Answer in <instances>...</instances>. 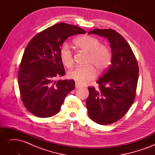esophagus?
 <instances>
[{
    "label": "esophagus",
    "instance_id": "obj_1",
    "mask_svg": "<svg viewBox=\"0 0 155 155\" xmlns=\"http://www.w3.org/2000/svg\"><path fill=\"white\" fill-rule=\"evenodd\" d=\"M75 87H76V88H78L81 87V85L79 83L76 82V83H75Z\"/></svg>",
    "mask_w": 155,
    "mask_h": 155
}]
</instances>
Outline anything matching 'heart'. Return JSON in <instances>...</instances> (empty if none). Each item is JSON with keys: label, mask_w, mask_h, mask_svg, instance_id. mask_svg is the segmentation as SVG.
<instances>
[{"label": "heart", "mask_w": 155, "mask_h": 155, "mask_svg": "<svg viewBox=\"0 0 155 155\" xmlns=\"http://www.w3.org/2000/svg\"><path fill=\"white\" fill-rule=\"evenodd\" d=\"M76 47L88 53L87 66L77 67L68 73V78L79 83L85 84L96 76V71L105 70L110 64L112 55L107 46L102 45L101 41L91 35H81L74 41ZM59 56L63 64L67 68H71L74 63L73 54L67 44L64 43L59 50ZM91 65H90V64Z\"/></svg>", "instance_id": "heart-1"}]
</instances>
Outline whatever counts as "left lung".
<instances>
[{
	"mask_svg": "<svg viewBox=\"0 0 155 155\" xmlns=\"http://www.w3.org/2000/svg\"><path fill=\"white\" fill-rule=\"evenodd\" d=\"M105 37L112 50L111 64L96 81L98 89L88 87L86 105L90 118L101 125L119 120L127 113L136 96L139 68L129 43L112 29L88 32Z\"/></svg>",
	"mask_w": 155,
	"mask_h": 155,
	"instance_id": "1",
	"label": "left lung"
}]
</instances>
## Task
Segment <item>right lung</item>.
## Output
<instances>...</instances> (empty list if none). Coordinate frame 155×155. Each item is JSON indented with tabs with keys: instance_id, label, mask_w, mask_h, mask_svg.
Wrapping results in <instances>:
<instances>
[{
	"instance_id": "add662e5",
	"label": "right lung",
	"mask_w": 155,
	"mask_h": 155,
	"mask_svg": "<svg viewBox=\"0 0 155 155\" xmlns=\"http://www.w3.org/2000/svg\"><path fill=\"white\" fill-rule=\"evenodd\" d=\"M85 33L76 26L59 23L35 35L26 46L18 83L23 104L31 114L48 118L60 110L67 95L75 88L72 79L55 80L65 74L61 46L68 37Z\"/></svg>"
}]
</instances>
